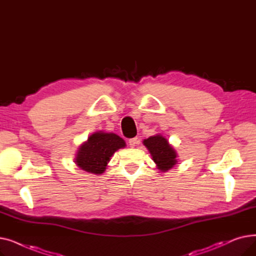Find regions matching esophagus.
<instances>
[{
	"mask_svg": "<svg viewBox=\"0 0 256 256\" xmlns=\"http://www.w3.org/2000/svg\"><path fill=\"white\" fill-rule=\"evenodd\" d=\"M139 143V139L137 138V137H135V138H132V139H130L128 140V144H130V147H135L136 146V144H138Z\"/></svg>",
	"mask_w": 256,
	"mask_h": 256,
	"instance_id": "1",
	"label": "esophagus"
}]
</instances>
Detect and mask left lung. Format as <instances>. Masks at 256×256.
Wrapping results in <instances>:
<instances>
[{
  "label": "left lung",
  "instance_id": "left-lung-1",
  "mask_svg": "<svg viewBox=\"0 0 256 256\" xmlns=\"http://www.w3.org/2000/svg\"><path fill=\"white\" fill-rule=\"evenodd\" d=\"M143 144L148 150L156 168L160 171L166 172L178 163L176 150L160 134L144 139Z\"/></svg>",
  "mask_w": 256,
  "mask_h": 256
}]
</instances>
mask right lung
Masks as SVG:
<instances>
[{"label": "right lung", "mask_w": 256, "mask_h": 256, "mask_svg": "<svg viewBox=\"0 0 256 256\" xmlns=\"http://www.w3.org/2000/svg\"><path fill=\"white\" fill-rule=\"evenodd\" d=\"M126 146V141L116 134L100 130L78 147L74 163L80 169L100 176L115 152Z\"/></svg>", "instance_id": "1"}]
</instances>
